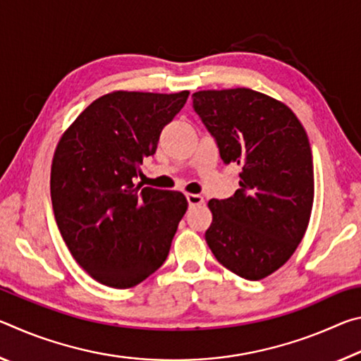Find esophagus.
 <instances>
[{
	"instance_id": "1",
	"label": "esophagus",
	"mask_w": 361,
	"mask_h": 361,
	"mask_svg": "<svg viewBox=\"0 0 361 361\" xmlns=\"http://www.w3.org/2000/svg\"><path fill=\"white\" fill-rule=\"evenodd\" d=\"M188 204L189 207H195V205H202L204 204V197L199 194H186Z\"/></svg>"
}]
</instances>
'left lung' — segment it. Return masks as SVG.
<instances>
[{"label": "left lung", "mask_w": 361, "mask_h": 361, "mask_svg": "<svg viewBox=\"0 0 361 361\" xmlns=\"http://www.w3.org/2000/svg\"><path fill=\"white\" fill-rule=\"evenodd\" d=\"M192 106L223 162L242 169L240 189L209 202L205 240L231 272L264 279L291 258L307 229L314 204L307 133L282 102L247 87L199 90Z\"/></svg>", "instance_id": "1"}]
</instances>
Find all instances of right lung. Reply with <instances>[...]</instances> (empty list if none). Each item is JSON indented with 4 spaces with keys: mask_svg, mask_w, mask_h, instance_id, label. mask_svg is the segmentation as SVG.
<instances>
[{
    "mask_svg": "<svg viewBox=\"0 0 361 361\" xmlns=\"http://www.w3.org/2000/svg\"><path fill=\"white\" fill-rule=\"evenodd\" d=\"M188 95L116 90L90 103L60 138L54 215L73 258L97 282L130 288L167 259L188 200L178 191L140 190L133 178Z\"/></svg>",
    "mask_w": 361,
    "mask_h": 361,
    "instance_id": "obj_1",
    "label": "right lung"
}]
</instances>
